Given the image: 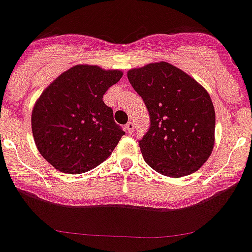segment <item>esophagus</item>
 <instances>
[{
	"label": "esophagus",
	"mask_w": 252,
	"mask_h": 252,
	"mask_svg": "<svg viewBox=\"0 0 252 252\" xmlns=\"http://www.w3.org/2000/svg\"><path fill=\"white\" fill-rule=\"evenodd\" d=\"M126 130L128 131L129 134L133 133V130H134V123H133V122H128V123L126 124Z\"/></svg>",
	"instance_id": "34e87169"
}]
</instances>
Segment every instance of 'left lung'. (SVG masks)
<instances>
[{
	"label": "left lung",
	"mask_w": 252,
	"mask_h": 252,
	"mask_svg": "<svg viewBox=\"0 0 252 252\" xmlns=\"http://www.w3.org/2000/svg\"><path fill=\"white\" fill-rule=\"evenodd\" d=\"M128 80L150 117V128L139 140L146 163L168 177L196 172L214 146L216 112L208 92L163 61L130 70Z\"/></svg>",
	"instance_id": "obj_1"
}]
</instances>
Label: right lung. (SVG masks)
I'll use <instances>...</instances> for the list:
<instances>
[{
  "instance_id": "add662e5",
  "label": "right lung",
  "mask_w": 252,
  "mask_h": 252,
  "mask_svg": "<svg viewBox=\"0 0 252 252\" xmlns=\"http://www.w3.org/2000/svg\"><path fill=\"white\" fill-rule=\"evenodd\" d=\"M118 70L76 65L41 94L32 113L39 153L65 173H84L103 162L124 131L103 94L121 80Z\"/></svg>"
}]
</instances>
